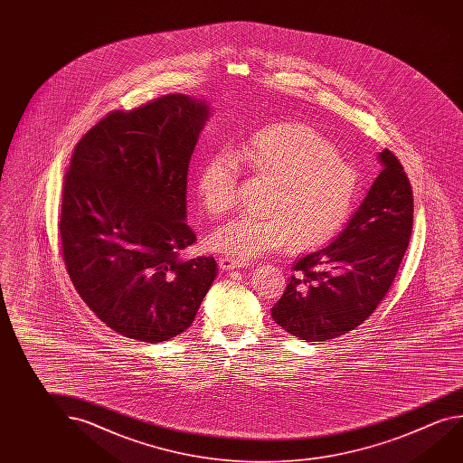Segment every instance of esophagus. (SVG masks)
Returning <instances> with one entry per match:
<instances>
[{
    "instance_id": "34e87169",
    "label": "esophagus",
    "mask_w": 463,
    "mask_h": 463,
    "mask_svg": "<svg viewBox=\"0 0 463 463\" xmlns=\"http://www.w3.org/2000/svg\"><path fill=\"white\" fill-rule=\"evenodd\" d=\"M243 266H247V261H241V260L231 257H222L220 260L221 269H226V271L235 269V268H243Z\"/></svg>"
}]
</instances>
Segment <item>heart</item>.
Masks as SVG:
<instances>
[{
  "label": "heart",
  "mask_w": 463,
  "mask_h": 463,
  "mask_svg": "<svg viewBox=\"0 0 463 463\" xmlns=\"http://www.w3.org/2000/svg\"><path fill=\"white\" fill-rule=\"evenodd\" d=\"M276 184L266 213L269 218H237L210 239L214 250L249 261L269 251H304L341 231L355 205L360 173L339 156L319 130L300 122H280L251 134L228 152L213 153L198 169V203L210 218H221L237 202V163Z\"/></svg>",
  "instance_id": "1"
}]
</instances>
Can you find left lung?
Listing matches in <instances>:
<instances>
[{"label": "left lung", "mask_w": 463, "mask_h": 463, "mask_svg": "<svg viewBox=\"0 0 463 463\" xmlns=\"http://www.w3.org/2000/svg\"><path fill=\"white\" fill-rule=\"evenodd\" d=\"M383 171L333 242L297 258L271 308L278 326L305 342H325L360 326L394 282L409 247L413 195L401 161L379 153Z\"/></svg>", "instance_id": "obj_1"}]
</instances>
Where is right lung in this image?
I'll use <instances>...</instances> for the list:
<instances>
[{
    "mask_svg": "<svg viewBox=\"0 0 463 463\" xmlns=\"http://www.w3.org/2000/svg\"><path fill=\"white\" fill-rule=\"evenodd\" d=\"M210 118L175 93L113 111L76 145L62 187L61 253L79 296L108 327L155 344L194 323L218 273L212 257L183 260L190 156Z\"/></svg>",
    "mask_w": 463,
    "mask_h": 463,
    "instance_id": "right-lung-1",
    "label": "right lung"
}]
</instances>
